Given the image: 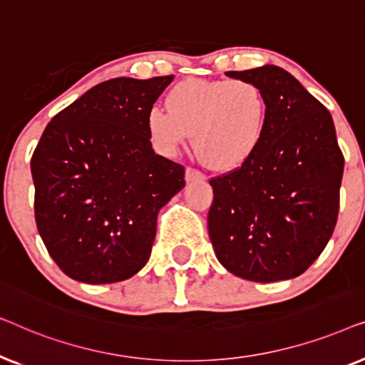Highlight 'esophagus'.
Masks as SVG:
<instances>
[{
	"label": "esophagus",
	"instance_id": "1",
	"mask_svg": "<svg viewBox=\"0 0 365 365\" xmlns=\"http://www.w3.org/2000/svg\"><path fill=\"white\" fill-rule=\"evenodd\" d=\"M206 179V174L202 171H199L196 168H186V181L191 182V181H204Z\"/></svg>",
	"mask_w": 365,
	"mask_h": 365
}]
</instances>
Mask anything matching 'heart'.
Segmentation results:
<instances>
[{"mask_svg": "<svg viewBox=\"0 0 365 365\" xmlns=\"http://www.w3.org/2000/svg\"><path fill=\"white\" fill-rule=\"evenodd\" d=\"M168 111L149 109L146 126L159 153L174 156L194 139L199 154L221 171L241 168L259 151L269 103L247 79H184L166 96Z\"/></svg>", "mask_w": 365, "mask_h": 365, "instance_id": "heart-1", "label": "heart"}]
</instances>
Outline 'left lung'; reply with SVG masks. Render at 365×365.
<instances>
[{
  "mask_svg": "<svg viewBox=\"0 0 365 365\" xmlns=\"http://www.w3.org/2000/svg\"><path fill=\"white\" fill-rule=\"evenodd\" d=\"M226 74L262 89L269 123L252 159L209 181V237L219 262L239 277H297L321 256L337 222L344 156L332 116L282 68Z\"/></svg>",
  "mask_w": 365,
  "mask_h": 365,
  "instance_id": "8db88e82",
  "label": "left lung"
}]
</instances>
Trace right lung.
<instances>
[{"label": "right lung", "instance_id": "add662e5", "mask_svg": "<svg viewBox=\"0 0 365 365\" xmlns=\"http://www.w3.org/2000/svg\"><path fill=\"white\" fill-rule=\"evenodd\" d=\"M174 76L114 78L59 111L31 158L34 217L59 269L88 284L146 266L184 166L154 153L146 119Z\"/></svg>", "mask_w": 365, "mask_h": 365}]
</instances>
